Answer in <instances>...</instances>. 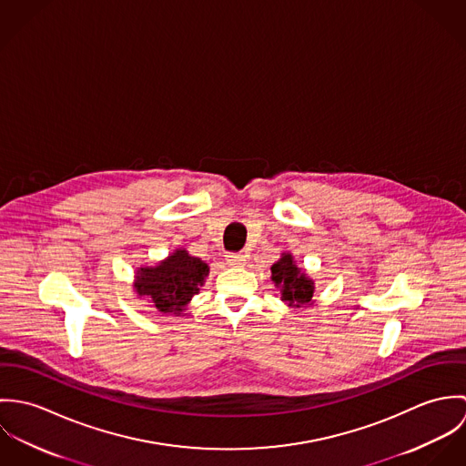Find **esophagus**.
I'll list each match as a JSON object with an SVG mask.
<instances>
[{
	"instance_id": "esophagus-1",
	"label": "esophagus",
	"mask_w": 466,
	"mask_h": 466,
	"mask_svg": "<svg viewBox=\"0 0 466 466\" xmlns=\"http://www.w3.org/2000/svg\"><path fill=\"white\" fill-rule=\"evenodd\" d=\"M226 262H228V266H244V264H246V257H244L242 253H229V255L226 257Z\"/></svg>"
}]
</instances>
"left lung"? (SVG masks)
Here are the masks:
<instances>
[{
  "label": "left lung",
  "instance_id": "1",
  "mask_svg": "<svg viewBox=\"0 0 466 466\" xmlns=\"http://www.w3.org/2000/svg\"><path fill=\"white\" fill-rule=\"evenodd\" d=\"M272 281L279 289L281 299L289 305L301 307L312 301L314 283L301 272L298 266H294L290 255H283L276 264L270 267Z\"/></svg>",
  "mask_w": 466,
  "mask_h": 466
}]
</instances>
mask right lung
<instances>
[{"mask_svg":"<svg viewBox=\"0 0 466 466\" xmlns=\"http://www.w3.org/2000/svg\"><path fill=\"white\" fill-rule=\"evenodd\" d=\"M208 266L187 251L172 253L157 267H143L136 276V290L167 314L183 312L185 305L199 292Z\"/></svg>","mask_w":466,"mask_h":466,"instance_id":"right-lung-1","label":"right lung"}]
</instances>
